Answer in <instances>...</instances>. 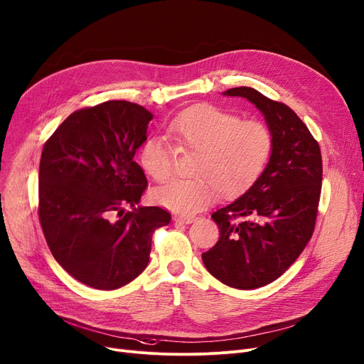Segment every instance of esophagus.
<instances>
[{
  "instance_id": "34e87169",
  "label": "esophagus",
  "mask_w": 364,
  "mask_h": 364,
  "mask_svg": "<svg viewBox=\"0 0 364 364\" xmlns=\"http://www.w3.org/2000/svg\"><path fill=\"white\" fill-rule=\"evenodd\" d=\"M196 220V215H177L173 217V221L176 223H183V225H191Z\"/></svg>"
}]
</instances>
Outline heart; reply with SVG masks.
<instances>
[{"label": "heart", "mask_w": 364, "mask_h": 364, "mask_svg": "<svg viewBox=\"0 0 364 364\" xmlns=\"http://www.w3.org/2000/svg\"><path fill=\"white\" fill-rule=\"evenodd\" d=\"M168 134L178 149L198 151L192 164L196 176L157 187L153 199L187 215L210 203L218 188L225 195L245 191L266 168L274 147L264 123L208 104L186 108L171 120ZM139 164L151 178L165 181L173 172V149L162 136H149L139 149Z\"/></svg>", "instance_id": "obj_1"}]
</instances>
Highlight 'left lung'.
<instances>
[{"mask_svg": "<svg viewBox=\"0 0 364 364\" xmlns=\"http://www.w3.org/2000/svg\"><path fill=\"white\" fill-rule=\"evenodd\" d=\"M223 95L257 107L272 132L274 147L248 191L213 213L220 238L203 252L202 262L226 286L251 290L279 278L309 242L321 193V151L286 104L244 86Z\"/></svg>", "mask_w": 364, "mask_h": 364, "instance_id": "8db88e82", "label": "left lung"}]
</instances>
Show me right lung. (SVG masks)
Returning a JSON list of instances; mask_svg holds the SVG:
<instances>
[{
  "instance_id": "add662e5",
  "label": "right lung",
  "mask_w": 364,
  "mask_h": 364,
  "mask_svg": "<svg viewBox=\"0 0 364 364\" xmlns=\"http://www.w3.org/2000/svg\"><path fill=\"white\" fill-rule=\"evenodd\" d=\"M151 119L138 104L107 101L70 114L43 147L44 238L56 262L92 289L134 281L149 264L153 232L171 221L159 207H136L147 178L134 157ZM124 204L134 210L124 213Z\"/></svg>"
}]
</instances>
